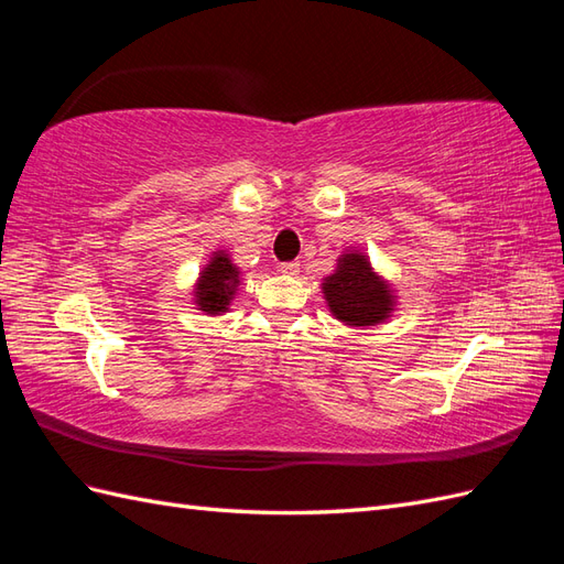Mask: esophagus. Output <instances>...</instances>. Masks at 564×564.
Returning <instances> with one entry per match:
<instances>
[{"mask_svg": "<svg viewBox=\"0 0 564 564\" xmlns=\"http://www.w3.org/2000/svg\"><path fill=\"white\" fill-rule=\"evenodd\" d=\"M280 272H284V275H299V261L280 263Z\"/></svg>", "mask_w": 564, "mask_h": 564, "instance_id": "obj_1", "label": "esophagus"}]
</instances>
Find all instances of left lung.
I'll use <instances>...</instances> for the list:
<instances>
[{"mask_svg":"<svg viewBox=\"0 0 564 564\" xmlns=\"http://www.w3.org/2000/svg\"><path fill=\"white\" fill-rule=\"evenodd\" d=\"M322 292L332 315L350 327H373L395 308L390 284L373 272L360 251L338 256L336 270L322 282Z\"/></svg>","mask_w":564,"mask_h":564,"instance_id":"obj_1","label":"left lung"}]
</instances>
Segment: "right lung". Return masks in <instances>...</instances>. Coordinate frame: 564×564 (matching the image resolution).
I'll use <instances>...</instances> for the list:
<instances>
[{
	"mask_svg": "<svg viewBox=\"0 0 564 564\" xmlns=\"http://www.w3.org/2000/svg\"><path fill=\"white\" fill-rule=\"evenodd\" d=\"M237 284H240V268L230 261L226 251H214L207 268L199 272L195 286L197 308L207 315L226 313Z\"/></svg>",
	"mask_w": 564,
	"mask_h": 564,
	"instance_id": "add662e5",
	"label": "right lung"
}]
</instances>
